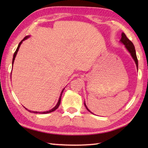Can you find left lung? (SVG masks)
Wrapping results in <instances>:
<instances>
[{
	"label": "left lung",
	"instance_id": "8db88e82",
	"mask_svg": "<svg viewBox=\"0 0 148 148\" xmlns=\"http://www.w3.org/2000/svg\"><path fill=\"white\" fill-rule=\"evenodd\" d=\"M120 42L123 44V45L125 46V48H127V49L130 53L133 59L134 60V61H135V62H136V64L137 67L138 69V60H137V58L136 49H135V47H134V44L129 39L127 38V37L126 36V35H125V34L123 32L121 34V40H120ZM84 106H85L86 108V109L88 110V111L90 112H92L88 109V108L86 107V103H85V102H84ZM92 114H93V113H92Z\"/></svg>",
	"mask_w": 148,
	"mask_h": 148
}]
</instances>
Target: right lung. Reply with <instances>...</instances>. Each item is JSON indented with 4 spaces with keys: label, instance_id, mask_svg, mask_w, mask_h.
<instances>
[{
    "label": "right lung",
    "instance_id": "add662e5",
    "mask_svg": "<svg viewBox=\"0 0 148 148\" xmlns=\"http://www.w3.org/2000/svg\"><path fill=\"white\" fill-rule=\"evenodd\" d=\"M30 36H26V37H25L24 38H23V39L21 40V41L19 43V45H18V48H17V49H16V51L14 52V55H13V58H12V65H13V63H14V59H15V57H16V54H17V53H18V50H19V48H20V45H21V43H22V42L23 41V40H26L27 39H28L29 38ZM64 89L65 88H64L62 90V92H61V94H60V98H59V100H58V103H57V104H56L55 106V108H53V109H51V110H49V111H45V112H39V113H40V114H47V113H49V112H53V111H55V110L57 109L58 107H59V106H60V102H61V97H62V93H63V92H64ZM27 111H29V112H34V113H38V112H37V111H30V110H29V109H27V108H25Z\"/></svg>",
    "mask_w": 148,
    "mask_h": 148
}]
</instances>
